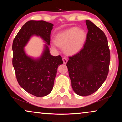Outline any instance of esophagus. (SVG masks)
Segmentation results:
<instances>
[{"label": "esophagus", "instance_id": "34e87169", "mask_svg": "<svg viewBox=\"0 0 122 122\" xmlns=\"http://www.w3.org/2000/svg\"><path fill=\"white\" fill-rule=\"evenodd\" d=\"M62 60H63V63L64 64H66L67 63V62H68V60L67 59V58H66V57H63L62 58Z\"/></svg>", "mask_w": 122, "mask_h": 122}]
</instances>
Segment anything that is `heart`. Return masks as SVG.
<instances>
[{
    "mask_svg": "<svg viewBox=\"0 0 122 122\" xmlns=\"http://www.w3.org/2000/svg\"><path fill=\"white\" fill-rule=\"evenodd\" d=\"M86 37L83 30L73 27L57 34L55 42L59 47H65V51L67 54L74 55L81 50Z\"/></svg>",
    "mask_w": 122,
    "mask_h": 122,
    "instance_id": "1",
    "label": "heart"
}]
</instances>
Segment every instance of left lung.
Masks as SVG:
<instances>
[{
  "label": "left lung",
  "instance_id": "obj_1",
  "mask_svg": "<svg viewBox=\"0 0 122 122\" xmlns=\"http://www.w3.org/2000/svg\"><path fill=\"white\" fill-rule=\"evenodd\" d=\"M86 39L79 53L69 57L67 63L73 89L80 96L96 92L109 73L110 52L108 40L100 28L89 20Z\"/></svg>",
  "mask_w": 122,
  "mask_h": 122
}]
</instances>
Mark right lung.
I'll return each instance as SVG.
<instances>
[{"mask_svg":"<svg viewBox=\"0 0 122 122\" xmlns=\"http://www.w3.org/2000/svg\"><path fill=\"white\" fill-rule=\"evenodd\" d=\"M53 24L43 20H30L22 27L14 39L12 45V64L18 83L33 95L43 97L53 89L59 66L63 63L60 55L54 56L49 53L51 33ZM40 36L46 42L40 58L32 59L27 56L23 48L30 37Z\"/></svg>","mask_w":122,"mask_h":122,"instance_id":"1","label":"right lung"}]
</instances>
